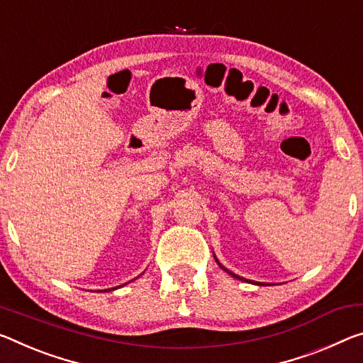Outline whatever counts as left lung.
Returning <instances> with one entry per match:
<instances>
[{
  "label": "left lung",
  "instance_id": "8db88e82",
  "mask_svg": "<svg viewBox=\"0 0 363 363\" xmlns=\"http://www.w3.org/2000/svg\"><path fill=\"white\" fill-rule=\"evenodd\" d=\"M215 260H216V257H215ZM216 262H218V260H216ZM218 264H220V267H221L223 269H226V268H224V267H223V264H221L220 262H218ZM226 272H228V269H226ZM228 273H229V274H231V276H233V278H235V279H240V281H247V283H250V281H249V279H245V278H240V276H238V274H234V273H231V272H228ZM258 284H260V283H258Z\"/></svg>",
  "mask_w": 363,
  "mask_h": 363
}]
</instances>
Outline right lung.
<instances>
[{
  "label": "right lung",
  "mask_w": 363,
  "mask_h": 363,
  "mask_svg": "<svg viewBox=\"0 0 363 363\" xmlns=\"http://www.w3.org/2000/svg\"><path fill=\"white\" fill-rule=\"evenodd\" d=\"M113 289H116V287H113ZM108 291H111V289H108Z\"/></svg>",
  "instance_id": "obj_1"
}]
</instances>
